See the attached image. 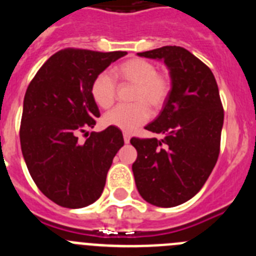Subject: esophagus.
Returning <instances> with one entry per match:
<instances>
[{
	"mask_svg": "<svg viewBox=\"0 0 256 256\" xmlns=\"http://www.w3.org/2000/svg\"><path fill=\"white\" fill-rule=\"evenodd\" d=\"M123 138H124V142H126V144H130V133H124L123 134Z\"/></svg>",
	"mask_w": 256,
	"mask_h": 256,
	"instance_id": "1",
	"label": "esophagus"
}]
</instances>
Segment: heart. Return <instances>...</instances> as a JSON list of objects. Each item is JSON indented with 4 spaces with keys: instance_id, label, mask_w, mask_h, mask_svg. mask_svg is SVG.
Masks as SVG:
<instances>
[{
    "instance_id": "heart-1",
    "label": "heart",
    "mask_w": 256,
    "mask_h": 256,
    "mask_svg": "<svg viewBox=\"0 0 256 256\" xmlns=\"http://www.w3.org/2000/svg\"><path fill=\"white\" fill-rule=\"evenodd\" d=\"M122 80L134 84L133 105H120L104 115V123L118 130L132 132L150 119V108H162L169 94V79L164 74L156 73V66L144 58H130L114 70ZM116 83L114 76L102 72L94 78L91 86V94L94 102L102 108L114 104Z\"/></svg>"
}]
</instances>
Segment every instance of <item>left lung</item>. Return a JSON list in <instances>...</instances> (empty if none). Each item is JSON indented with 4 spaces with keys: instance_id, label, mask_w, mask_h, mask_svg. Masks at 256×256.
<instances>
[{
    "instance_id": "left-lung-1",
    "label": "left lung",
    "mask_w": 256,
    "mask_h": 256,
    "mask_svg": "<svg viewBox=\"0 0 256 256\" xmlns=\"http://www.w3.org/2000/svg\"><path fill=\"white\" fill-rule=\"evenodd\" d=\"M164 61L170 91L155 120L144 126L162 138H132V170L148 204L173 208L204 186L218 160L224 112L212 70L186 48L164 46L137 54Z\"/></svg>"
}]
</instances>
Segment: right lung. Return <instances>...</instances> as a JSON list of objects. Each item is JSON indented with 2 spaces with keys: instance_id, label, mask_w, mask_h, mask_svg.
Masks as SVG:
<instances>
[{
  "instance_id": "obj_1",
  "label": "right lung",
  "mask_w": 256,
  "mask_h": 256,
  "mask_svg": "<svg viewBox=\"0 0 256 256\" xmlns=\"http://www.w3.org/2000/svg\"><path fill=\"white\" fill-rule=\"evenodd\" d=\"M124 51L66 48L42 65L24 96L20 144L32 178L60 206L79 209L100 198L112 159L124 144L122 130L108 126L84 142L79 133L96 126L100 112L91 86Z\"/></svg>"
}]
</instances>
